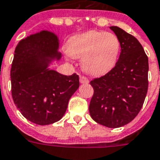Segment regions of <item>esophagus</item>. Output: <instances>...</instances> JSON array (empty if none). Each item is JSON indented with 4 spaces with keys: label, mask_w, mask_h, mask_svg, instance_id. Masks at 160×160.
I'll return each instance as SVG.
<instances>
[{
    "label": "esophagus",
    "mask_w": 160,
    "mask_h": 160,
    "mask_svg": "<svg viewBox=\"0 0 160 160\" xmlns=\"http://www.w3.org/2000/svg\"><path fill=\"white\" fill-rule=\"evenodd\" d=\"M80 83H89V80H88V78L86 76H80Z\"/></svg>",
    "instance_id": "1"
}]
</instances>
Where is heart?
<instances>
[{
	"mask_svg": "<svg viewBox=\"0 0 160 160\" xmlns=\"http://www.w3.org/2000/svg\"><path fill=\"white\" fill-rule=\"evenodd\" d=\"M67 50L70 56L82 58V68L86 73L100 76L107 74L116 64L120 41L110 32L89 31L71 38Z\"/></svg>",
	"mask_w": 160,
	"mask_h": 160,
	"instance_id": "1",
	"label": "heart"
}]
</instances>
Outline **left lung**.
I'll use <instances>...</instances> for the list:
<instances>
[{"instance_id":"8db88e82","label":"left lung","mask_w":160,"mask_h":160,"mask_svg":"<svg viewBox=\"0 0 160 160\" xmlns=\"http://www.w3.org/2000/svg\"><path fill=\"white\" fill-rule=\"evenodd\" d=\"M120 41L116 64L105 75L90 82L94 90L89 105L91 117L109 128H118L136 118L148 88V58L137 39L111 26Z\"/></svg>"}]
</instances>
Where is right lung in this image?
Wrapping results in <instances>:
<instances>
[{"instance_id":"add662e5","label":"right lung","mask_w":160,"mask_h":160,"mask_svg":"<svg viewBox=\"0 0 160 160\" xmlns=\"http://www.w3.org/2000/svg\"><path fill=\"white\" fill-rule=\"evenodd\" d=\"M56 35L41 31L20 41L11 68L12 96L23 117L40 125L62 119L71 96L80 86L79 75L47 69L48 58H60Z\"/></svg>"}]
</instances>
